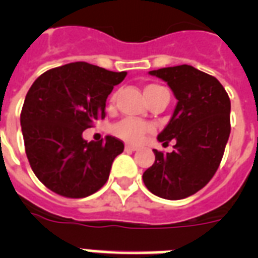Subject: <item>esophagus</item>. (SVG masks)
<instances>
[{
	"label": "esophagus",
	"mask_w": 258,
	"mask_h": 258,
	"mask_svg": "<svg viewBox=\"0 0 258 258\" xmlns=\"http://www.w3.org/2000/svg\"><path fill=\"white\" fill-rule=\"evenodd\" d=\"M138 147H135V146H131V145H127L125 146V151H137Z\"/></svg>",
	"instance_id": "34e87169"
}]
</instances>
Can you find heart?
I'll return each instance as SVG.
<instances>
[{"mask_svg":"<svg viewBox=\"0 0 258 258\" xmlns=\"http://www.w3.org/2000/svg\"><path fill=\"white\" fill-rule=\"evenodd\" d=\"M155 87L158 86L146 87L145 92L151 88H155ZM112 131L116 137H119L123 141L137 145V143H141L145 139L147 134L153 131V125L149 124V123H145V121L135 120V119H123V120L113 125Z\"/></svg>","mask_w":258,"mask_h":258,"instance_id":"heart-1","label":"heart"}]
</instances>
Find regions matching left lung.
<instances>
[{
  "label": "left lung",
  "instance_id": "obj_1",
  "mask_svg": "<svg viewBox=\"0 0 258 258\" xmlns=\"http://www.w3.org/2000/svg\"><path fill=\"white\" fill-rule=\"evenodd\" d=\"M165 80L178 100L166 128L158 135L174 151L154 150L155 162L143 172L146 187L165 200H183L216 174L230 135V99L214 76L191 66L150 71Z\"/></svg>",
  "mask_w": 258,
  "mask_h": 258
}]
</instances>
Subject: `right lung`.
I'll list each match as a JSON object with an SVG mask.
<instances>
[{"mask_svg":"<svg viewBox=\"0 0 258 258\" xmlns=\"http://www.w3.org/2000/svg\"><path fill=\"white\" fill-rule=\"evenodd\" d=\"M125 75L71 62L44 72L26 93L20 117L26 157L36 176L58 196L84 198L108 179L123 142H87L83 131L104 119L107 97Z\"/></svg>","mask_w":258,"mask_h":258,"instance_id":"obj_1","label":"right lung"}]
</instances>
